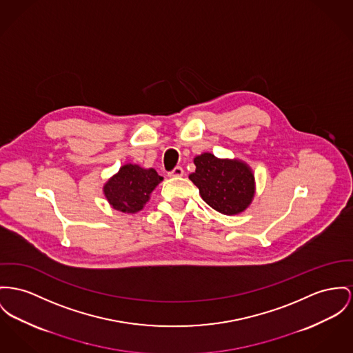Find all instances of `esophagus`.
<instances>
[{"mask_svg": "<svg viewBox=\"0 0 353 353\" xmlns=\"http://www.w3.org/2000/svg\"><path fill=\"white\" fill-rule=\"evenodd\" d=\"M183 174H185L183 168H182L181 165H176L172 171H170V172H168V176H182Z\"/></svg>", "mask_w": 353, "mask_h": 353, "instance_id": "34e87169", "label": "esophagus"}]
</instances>
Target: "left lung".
<instances>
[{
  "instance_id": "obj_1",
  "label": "left lung",
  "mask_w": 353,
  "mask_h": 353,
  "mask_svg": "<svg viewBox=\"0 0 353 353\" xmlns=\"http://www.w3.org/2000/svg\"><path fill=\"white\" fill-rule=\"evenodd\" d=\"M194 163L196 170L188 178L214 210L234 215L250 205L254 196V175L248 165L218 159L209 152L196 157Z\"/></svg>"
}]
</instances>
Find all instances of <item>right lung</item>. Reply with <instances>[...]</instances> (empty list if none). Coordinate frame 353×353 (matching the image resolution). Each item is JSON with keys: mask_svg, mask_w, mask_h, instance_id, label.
I'll return each mask as SVG.
<instances>
[{"mask_svg": "<svg viewBox=\"0 0 353 353\" xmlns=\"http://www.w3.org/2000/svg\"><path fill=\"white\" fill-rule=\"evenodd\" d=\"M162 179L154 168L125 165L105 183L104 194L115 210L134 214L143 209L150 194Z\"/></svg>", "mask_w": 353, "mask_h": 353, "instance_id": "right-lung-1", "label": "right lung"}]
</instances>
